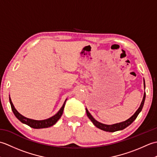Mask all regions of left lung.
<instances>
[{"label": "left lung", "mask_w": 157, "mask_h": 157, "mask_svg": "<svg viewBox=\"0 0 157 157\" xmlns=\"http://www.w3.org/2000/svg\"><path fill=\"white\" fill-rule=\"evenodd\" d=\"M144 88H145L144 79ZM145 98H146V92H144V97H143V99H142V101L141 102L140 106V107L138 108L137 111H136L134 114L129 119H127L126 121L121 122V123H115V124L106 125V124H103V123H100V122L97 121L91 115V114L89 113V111H88L87 109H86V114H87V116L88 117V118L90 119V121L93 123V124H94L96 127V128L101 129L103 130V131L109 132H116V131H119V130H122L123 129H125V128H127L128 126H129L130 124H132L133 121H134V120L136 119V117H137L139 113H140V111H142V109L143 108V106H144V101H145Z\"/></svg>", "instance_id": "obj_1"}]
</instances>
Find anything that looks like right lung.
Segmentation results:
<instances>
[{"label": "right lung", "instance_id": "add662e5", "mask_svg": "<svg viewBox=\"0 0 157 157\" xmlns=\"http://www.w3.org/2000/svg\"><path fill=\"white\" fill-rule=\"evenodd\" d=\"M66 101H67V99L65 100V101L64 102V103H63L62 107L58 111V113H56L55 115H53L52 117H51L44 119V120H34V119H29V118L25 117L23 116L22 115L20 114V113L15 109V106H14V105H13V102L11 101V99L9 96V102H10V104H11V109H12L13 113H14L15 116L21 123H25V124L28 125L29 127H31V128H34V129L46 128H49V127H51V126H52L53 125H55V123L57 122V121L60 119V117H61L62 114H63V109H64V107H65Z\"/></svg>", "mask_w": 157, "mask_h": 157}]
</instances>
